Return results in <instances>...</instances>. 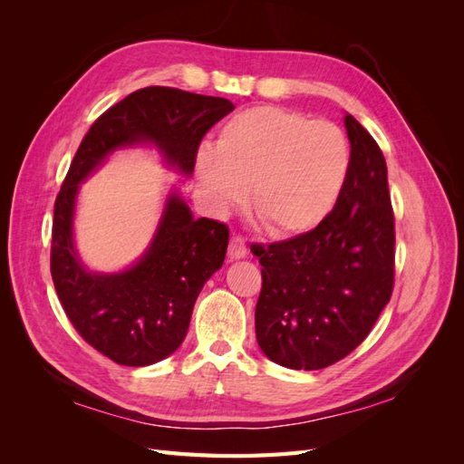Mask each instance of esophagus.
Here are the masks:
<instances>
[{
	"instance_id": "1",
	"label": "esophagus",
	"mask_w": 464,
	"mask_h": 464,
	"mask_svg": "<svg viewBox=\"0 0 464 464\" xmlns=\"http://www.w3.org/2000/svg\"><path fill=\"white\" fill-rule=\"evenodd\" d=\"M228 257L232 259V261H236V259H246L247 257V246H246V242L242 240V237H232L230 240V246H228Z\"/></svg>"
}]
</instances>
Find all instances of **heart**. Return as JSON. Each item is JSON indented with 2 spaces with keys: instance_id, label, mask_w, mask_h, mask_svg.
<instances>
[{
  "instance_id": "obj_1",
  "label": "heart",
  "mask_w": 464,
  "mask_h": 464,
  "mask_svg": "<svg viewBox=\"0 0 464 464\" xmlns=\"http://www.w3.org/2000/svg\"><path fill=\"white\" fill-rule=\"evenodd\" d=\"M348 170L350 145L339 125L276 106L232 116L218 130L215 150L195 157L210 208L227 213L251 188V207L276 237L315 230L339 203Z\"/></svg>"
}]
</instances>
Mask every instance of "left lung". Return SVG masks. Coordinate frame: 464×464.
Wrapping results in <instances>:
<instances>
[{
	"label": "left lung",
	"instance_id": "8db88e82",
	"mask_svg": "<svg viewBox=\"0 0 464 464\" xmlns=\"http://www.w3.org/2000/svg\"><path fill=\"white\" fill-rule=\"evenodd\" d=\"M350 170L339 203L312 232L251 251L263 265L256 336L290 370H321L366 339L395 276V218L382 149L344 114Z\"/></svg>",
	"mask_w": 464,
	"mask_h": 464
}]
</instances>
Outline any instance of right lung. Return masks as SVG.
<instances>
[{
  "mask_svg": "<svg viewBox=\"0 0 464 464\" xmlns=\"http://www.w3.org/2000/svg\"><path fill=\"white\" fill-rule=\"evenodd\" d=\"M234 110L227 98L147 87L98 118L72 162L53 207L52 278L73 327L120 366L143 368L184 343L195 300L224 263L228 228L195 218L170 188L149 246L121 271H92L75 242L81 186L118 150L147 147L189 178L203 135Z\"/></svg>",
  "mask_w": 464,
  "mask_h": 464,
  "instance_id": "1",
  "label": "right lung"
}]
</instances>
